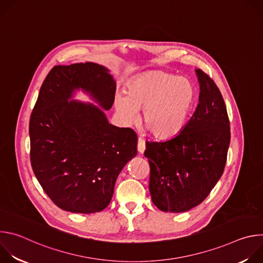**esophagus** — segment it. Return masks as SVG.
Wrapping results in <instances>:
<instances>
[{
  "instance_id": "obj_1",
  "label": "esophagus",
  "mask_w": 263,
  "mask_h": 263,
  "mask_svg": "<svg viewBox=\"0 0 263 263\" xmlns=\"http://www.w3.org/2000/svg\"><path fill=\"white\" fill-rule=\"evenodd\" d=\"M137 149H138V152L140 154H142L144 152L145 143H144V140L142 138H138V140H137Z\"/></svg>"
}]
</instances>
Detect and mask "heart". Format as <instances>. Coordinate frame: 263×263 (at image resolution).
Masks as SVG:
<instances>
[{
	"instance_id": "b5f03b06",
	"label": "heart",
	"mask_w": 263,
	"mask_h": 263,
	"mask_svg": "<svg viewBox=\"0 0 263 263\" xmlns=\"http://www.w3.org/2000/svg\"><path fill=\"white\" fill-rule=\"evenodd\" d=\"M118 95L115 105L119 114L132 122L143 108L142 124L154 137L168 138L184 126L197 98L192 81L163 70L146 71L131 80Z\"/></svg>"
}]
</instances>
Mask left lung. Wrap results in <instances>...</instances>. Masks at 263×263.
I'll use <instances>...</instances> for the list:
<instances>
[{
  "label": "left lung",
  "mask_w": 263,
  "mask_h": 263,
  "mask_svg": "<svg viewBox=\"0 0 263 263\" xmlns=\"http://www.w3.org/2000/svg\"><path fill=\"white\" fill-rule=\"evenodd\" d=\"M199 104L181 132L164 141L145 144L148 190L164 212H184L201 204L221 177L231 139L230 121L215 82L197 69Z\"/></svg>",
  "instance_id": "8db88e82"
}]
</instances>
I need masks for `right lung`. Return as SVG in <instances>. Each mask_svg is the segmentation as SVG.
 Returning a JSON list of instances; mask_svg holds the SVG:
<instances>
[{"mask_svg":"<svg viewBox=\"0 0 263 263\" xmlns=\"http://www.w3.org/2000/svg\"><path fill=\"white\" fill-rule=\"evenodd\" d=\"M79 88L106 110L114 105L116 82L107 68L93 62L55 65L31 114L30 160L56 206L89 214L109 205L119 174L137 154V136L109 124L99 107L68 102Z\"/></svg>","mask_w":263,"mask_h":263,"instance_id":"right-lung-1","label":"right lung"}]
</instances>
